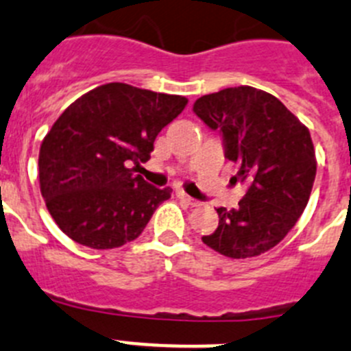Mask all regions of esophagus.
Listing matches in <instances>:
<instances>
[{"label":"esophagus","instance_id":"34e87169","mask_svg":"<svg viewBox=\"0 0 351 351\" xmlns=\"http://www.w3.org/2000/svg\"><path fill=\"white\" fill-rule=\"evenodd\" d=\"M176 195H178V197L182 199V201H185V203H187V204H191V206H197V204H199L194 197H191V195L185 194V192H183V191L176 192Z\"/></svg>","mask_w":351,"mask_h":351}]
</instances>
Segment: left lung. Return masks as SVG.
Listing matches in <instances>:
<instances>
[{
  "label": "left lung",
  "instance_id": "1",
  "mask_svg": "<svg viewBox=\"0 0 351 351\" xmlns=\"http://www.w3.org/2000/svg\"><path fill=\"white\" fill-rule=\"evenodd\" d=\"M194 113L219 129L234 178L248 185L238 208H217L219 227L203 243L230 258L257 257L282 241L308 204L317 175L309 131L273 94L239 85L206 94Z\"/></svg>",
  "mask_w": 351,
  "mask_h": 351
}]
</instances>
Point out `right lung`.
Segmentation results:
<instances>
[{
	"label": "right lung",
	"mask_w": 351,
	"mask_h": 351,
	"mask_svg": "<svg viewBox=\"0 0 351 351\" xmlns=\"http://www.w3.org/2000/svg\"><path fill=\"white\" fill-rule=\"evenodd\" d=\"M185 105L183 96L113 82L62 112L42 141L38 175L47 210L66 236L108 250L143 232L171 189L154 187L136 169Z\"/></svg>",
	"instance_id": "right-lung-1"
}]
</instances>
